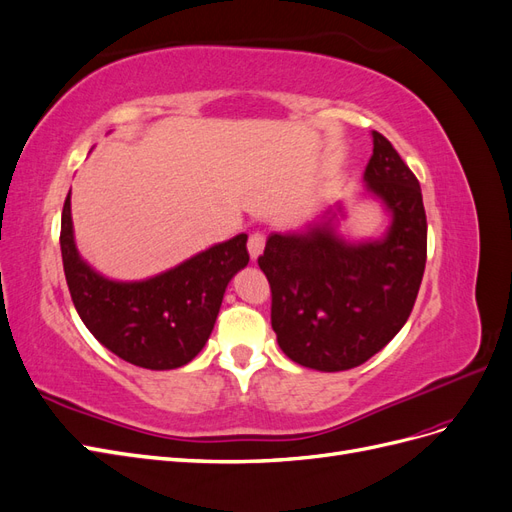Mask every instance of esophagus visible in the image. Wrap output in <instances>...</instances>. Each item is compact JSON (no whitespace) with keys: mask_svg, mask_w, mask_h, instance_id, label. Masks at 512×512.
Here are the masks:
<instances>
[{"mask_svg":"<svg viewBox=\"0 0 512 512\" xmlns=\"http://www.w3.org/2000/svg\"><path fill=\"white\" fill-rule=\"evenodd\" d=\"M262 250H265V235H262V232H252L250 241H247V252H250V258L258 260Z\"/></svg>","mask_w":512,"mask_h":512,"instance_id":"obj_1","label":"esophagus"}]
</instances>
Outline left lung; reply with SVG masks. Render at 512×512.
Listing matches in <instances>:
<instances>
[{
    "instance_id": "1",
    "label": "left lung",
    "mask_w": 512,
    "mask_h": 512,
    "mask_svg": "<svg viewBox=\"0 0 512 512\" xmlns=\"http://www.w3.org/2000/svg\"><path fill=\"white\" fill-rule=\"evenodd\" d=\"M371 136L363 179L391 215L384 237L352 243L337 235L329 211L305 232H273L258 258L277 344L309 369L344 371L380 352L406 324L425 273L421 185L380 132Z\"/></svg>"
}]
</instances>
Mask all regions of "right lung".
I'll list each match as a JSON object with an SVG mask.
<instances>
[{"instance_id": "obj_1", "label": "right lung", "mask_w": 512, "mask_h": 512, "mask_svg": "<svg viewBox=\"0 0 512 512\" xmlns=\"http://www.w3.org/2000/svg\"><path fill=\"white\" fill-rule=\"evenodd\" d=\"M59 243L72 303L91 335L119 359L156 371L177 369L203 350L228 282L250 262L247 235H237L149 280H108L76 250L70 194Z\"/></svg>"}]
</instances>
